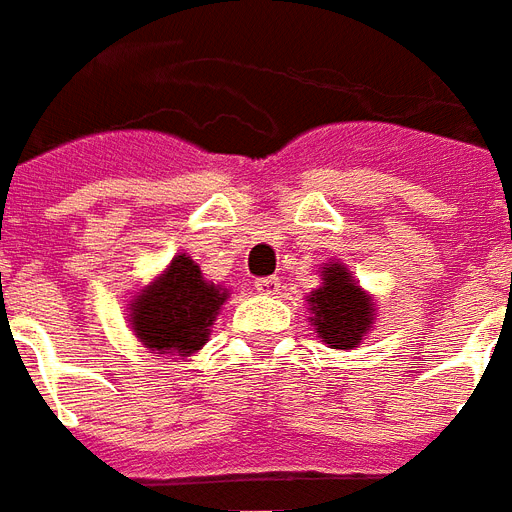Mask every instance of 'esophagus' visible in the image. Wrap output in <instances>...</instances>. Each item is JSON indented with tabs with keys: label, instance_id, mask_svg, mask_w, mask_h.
<instances>
[{
	"label": "esophagus",
	"instance_id": "1",
	"mask_svg": "<svg viewBox=\"0 0 512 512\" xmlns=\"http://www.w3.org/2000/svg\"><path fill=\"white\" fill-rule=\"evenodd\" d=\"M280 280L277 277H261V280H256V290H259L261 296H275V293H280Z\"/></svg>",
	"mask_w": 512,
	"mask_h": 512
}]
</instances>
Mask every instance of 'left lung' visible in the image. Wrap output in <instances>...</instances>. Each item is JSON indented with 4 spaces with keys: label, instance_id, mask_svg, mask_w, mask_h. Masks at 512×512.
<instances>
[{
    "label": "left lung",
    "instance_id": "1",
    "mask_svg": "<svg viewBox=\"0 0 512 512\" xmlns=\"http://www.w3.org/2000/svg\"><path fill=\"white\" fill-rule=\"evenodd\" d=\"M320 280V288L306 296L314 333L330 349H357L375 325V298L351 277L343 261L322 264Z\"/></svg>",
    "mask_w": 512,
    "mask_h": 512
}]
</instances>
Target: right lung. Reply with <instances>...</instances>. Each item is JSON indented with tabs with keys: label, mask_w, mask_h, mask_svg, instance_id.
<instances>
[{
	"label": "right lung",
	"mask_w": 512,
	"mask_h": 512,
	"mask_svg": "<svg viewBox=\"0 0 512 512\" xmlns=\"http://www.w3.org/2000/svg\"><path fill=\"white\" fill-rule=\"evenodd\" d=\"M230 290L203 277L187 253H177L169 267L147 282L126 304L134 338L155 357H192L208 343L211 325Z\"/></svg>",
	"instance_id": "right-lung-1"
}]
</instances>
